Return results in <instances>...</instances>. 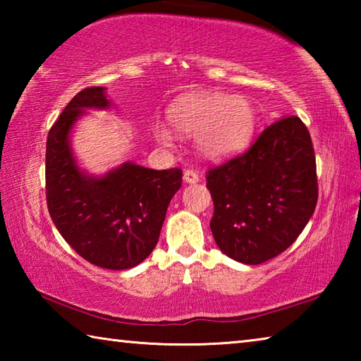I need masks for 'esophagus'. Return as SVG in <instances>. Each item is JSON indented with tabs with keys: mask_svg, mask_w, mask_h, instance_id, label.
I'll use <instances>...</instances> for the list:
<instances>
[{
	"mask_svg": "<svg viewBox=\"0 0 361 361\" xmlns=\"http://www.w3.org/2000/svg\"><path fill=\"white\" fill-rule=\"evenodd\" d=\"M183 178L188 183V185H194V183L199 181V173L195 170H185V175Z\"/></svg>",
	"mask_w": 361,
	"mask_h": 361,
	"instance_id": "34e87169",
	"label": "esophagus"
}]
</instances>
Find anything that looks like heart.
Masks as SVG:
<instances>
[{"instance_id": "obj_1", "label": "heart", "mask_w": 361, "mask_h": 361, "mask_svg": "<svg viewBox=\"0 0 361 361\" xmlns=\"http://www.w3.org/2000/svg\"><path fill=\"white\" fill-rule=\"evenodd\" d=\"M169 119L181 135L195 137L200 154L212 161L242 154L256 130L252 102L226 94L181 95L169 106ZM154 135L162 145H170L175 137L167 124H157Z\"/></svg>"}]
</instances>
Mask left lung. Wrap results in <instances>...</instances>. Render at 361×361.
Returning a JSON list of instances; mask_svg holds the SVG:
<instances>
[{
    "mask_svg": "<svg viewBox=\"0 0 361 361\" xmlns=\"http://www.w3.org/2000/svg\"><path fill=\"white\" fill-rule=\"evenodd\" d=\"M207 188L219 250L243 264L276 258L301 234L319 197L307 127L298 116L267 126L247 152L209 170Z\"/></svg>",
    "mask_w": 361,
    "mask_h": 361,
    "instance_id": "1",
    "label": "left lung"
}]
</instances>
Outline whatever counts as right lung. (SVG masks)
Listing matches in <instances>:
<instances>
[{"instance_id": "1", "label": "right lung", "mask_w": 361, "mask_h": 361, "mask_svg": "<svg viewBox=\"0 0 361 361\" xmlns=\"http://www.w3.org/2000/svg\"><path fill=\"white\" fill-rule=\"evenodd\" d=\"M109 106L106 87L84 89L65 106L47 135L46 197L54 224L79 256L124 271L154 250L183 172L124 162L99 176L79 167L71 148L73 127L87 109Z\"/></svg>"}]
</instances>
